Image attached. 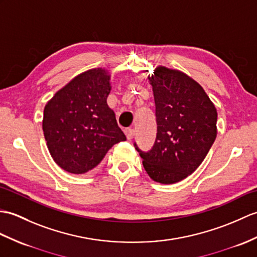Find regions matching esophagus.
<instances>
[{
	"mask_svg": "<svg viewBox=\"0 0 257 257\" xmlns=\"http://www.w3.org/2000/svg\"><path fill=\"white\" fill-rule=\"evenodd\" d=\"M126 136H127V139L128 140H131V139L134 138V136H135V130L133 128L126 129Z\"/></svg>",
	"mask_w": 257,
	"mask_h": 257,
	"instance_id": "esophagus-1",
	"label": "esophagus"
}]
</instances>
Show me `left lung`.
I'll use <instances>...</instances> for the list:
<instances>
[{
	"instance_id": "obj_1",
	"label": "left lung",
	"mask_w": 257,
	"mask_h": 257,
	"mask_svg": "<svg viewBox=\"0 0 257 257\" xmlns=\"http://www.w3.org/2000/svg\"><path fill=\"white\" fill-rule=\"evenodd\" d=\"M151 82L157 137L151 150H136L161 184L180 182L201 164L217 137V109L198 83L177 70L158 67Z\"/></svg>"
}]
</instances>
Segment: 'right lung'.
Returning a JSON list of instances; mask_svg holds the SVG:
<instances>
[{"label":"right lung","instance_id":"obj_1","mask_svg":"<svg viewBox=\"0 0 257 257\" xmlns=\"http://www.w3.org/2000/svg\"><path fill=\"white\" fill-rule=\"evenodd\" d=\"M110 75L92 69L75 76L45 106L43 130L53 161L72 174L97 166L116 143L126 140L107 105Z\"/></svg>","mask_w":257,"mask_h":257}]
</instances>
